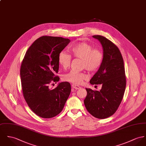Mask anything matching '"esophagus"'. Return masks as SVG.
Segmentation results:
<instances>
[{"label":"esophagus","mask_w":146,"mask_h":146,"mask_svg":"<svg viewBox=\"0 0 146 146\" xmlns=\"http://www.w3.org/2000/svg\"><path fill=\"white\" fill-rule=\"evenodd\" d=\"M72 88H74V89H75L76 90H78V89H80L81 88L80 86H78V85H76L75 84H72Z\"/></svg>","instance_id":"esophagus-1"}]
</instances>
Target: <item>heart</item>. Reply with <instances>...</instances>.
I'll return each instance as SVG.
<instances>
[{
  "label": "heart",
  "instance_id": "b5f03b06",
  "mask_svg": "<svg viewBox=\"0 0 146 146\" xmlns=\"http://www.w3.org/2000/svg\"><path fill=\"white\" fill-rule=\"evenodd\" d=\"M73 57L82 60V66L89 71H94L100 66L103 59V53L101 50L93 48V46L87 43L82 42L73 46L70 50ZM58 61L64 68L70 66L71 62V56L65 51H61L58 54ZM63 79L76 85L82 84L84 80L88 79V76L84 72H78L71 71L64 75Z\"/></svg>",
  "mask_w": 146,
  "mask_h": 146
}]
</instances>
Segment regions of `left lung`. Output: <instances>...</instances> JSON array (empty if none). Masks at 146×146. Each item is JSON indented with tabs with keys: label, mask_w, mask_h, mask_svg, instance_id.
<instances>
[{
	"label": "left lung",
	"mask_w": 146,
	"mask_h": 146,
	"mask_svg": "<svg viewBox=\"0 0 146 146\" xmlns=\"http://www.w3.org/2000/svg\"><path fill=\"white\" fill-rule=\"evenodd\" d=\"M101 43L103 59L99 70L90 80L92 85L101 84V90L86 88L84 104L94 117L104 119L111 116L118 109L125 89L126 79L124 61L119 48L110 40L93 36Z\"/></svg>",
	"instance_id": "1"
}]
</instances>
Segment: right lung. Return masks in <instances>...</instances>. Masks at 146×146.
<instances>
[{
	"mask_svg": "<svg viewBox=\"0 0 146 146\" xmlns=\"http://www.w3.org/2000/svg\"><path fill=\"white\" fill-rule=\"evenodd\" d=\"M70 40L59 37L42 36L28 49L22 62L20 75L24 98L31 109L43 118H51L63 109L71 93L68 82L50 85L60 78L58 54Z\"/></svg>",
	"mask_w": 146,
	"mask_h": 146,
	"instance_id": "right-lung-1",
	"label": "right lung"
}]
</instances>
